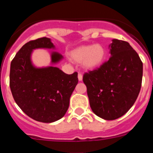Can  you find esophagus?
Returning a JSON list of instances; mask_svg holds the SVG:
<instances>
[{
	"mask_svg": "<svg viewBox=\"0 0 153 153\" xmlns=\"http://www.w3.org/2000/svg\"><path fill=\"white\" fill-rule=\"evenodd\" d=\"M78 79H79V81L83 80V75H82L81 74H78Z\"/></svg>",
	"mask_w": 153,
	"mask_h": 153,
	"instance_id": "34e87169",
	"label": "esophagus"
}]
</instances>
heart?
Instances as JSON below:
<instances>
[{
    "label": "heart",
    "instance_id": "1",
    "mask_svg": "<svg viewBox=\"0 0 153 153\" xmlns=\"http://www.w3.org/2000/svg\"><path fill=\"white\" fill-rule=\"evenodd\" d=\"M106 56L105 47L99 44L81 46L70 53V59L75 63H82L83 68L87 70H94L100 67Z\"/></svg>",
    "mask_w": 153,
    "mask_h": 153
}]
</instances>
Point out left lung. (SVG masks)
<instances>
[{"label": "left lung", "instance_id": "8db88e82", "mask_svg": "<svg viewBox=\"0 0 153 153\" xmlns=\"http://www.w3.org/2000/svg\"><path fill=\"white\" fill-rule=\"evenodd\" d=\"M109 49V60L86 73L83 80L93 113L113 120L126 113L136 102L141 89L143 63L128 42L113 39Z\"/></svg>", "mask_w": 153, "mask_h": 153}]
</instances>
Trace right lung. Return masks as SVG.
Wrapping results in <instances>:
<instances>
[{
	"label": "right lung",
	"mask_w": 153,
	"mask_h": 153,
	"mask_svg": "<svg viewBox=\"0 0 153 153\" xmlns=\"http://www.w3.org/2000/svg\"><path fill=\"white\" fill-rule=\"evenodd\" d=\"M36 49H52L51 65L37 68L31 56ZM47 37L24 44L10 63V87L16 103L24 113L41 123H53L66 114L70 98L78 83L77 73L65 74L54 65L63 60Z\"/></svg>",
	"instance_id": "add662e5"
}]
</instances>
